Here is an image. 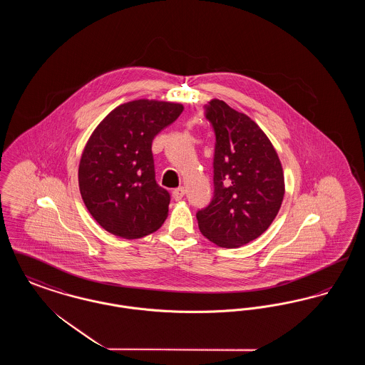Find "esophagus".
<instances>
[{
    "label": "esophagus",
    "mask_w": 365,
    "mask_h": 365,
    "mask_svg": "<svg viewBox=\"0 0 365 365\" xmlns=\"http://www.w3.org/2000/svg\"><path fill=\"white\" fill-rule=\"evenodd\" d=\"M185 187H178V189H175L173 191V197H174L175 201H179V200H182L183 198V195H185Z\"/></svg>",
    "instance_id": "1"
}]
</instances>
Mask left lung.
<instances>
[{"instance_id":"8db88e82","label":"left lung","mask_w":365,"mask_h":365,"mask_svg":"<svg viewBox=\"0 0 365 365\" xmlns=\"http://www.w3.org/2000/svg\"><path fill=\"white\" fill-rule=\"evenodd\" d=\"M215 133L213 198L197 212L200 231L222 247L259 238L278 215L284 178L277 150L250 118L225 101L205 105Z\"/></svg>"}]
</instances>
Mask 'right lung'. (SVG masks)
<instances>
[{"label": "right lung", "mask_w": 365, "mask_h": 365, "mask_svg": "<svg viewBox=\"0 0 365 365\" xmlns=\"http://www.w3.org/2000/svg\"><path fill=\"white\" fill-rule=\"evenodd\" d=\"M183 105L137 100L113 109L94 130L79 164V189L97 223L134 240L167 219L170 192L158 186L152 142Z\"/></svg>", "instance_id": "right-lung-1"}]
</instances>
